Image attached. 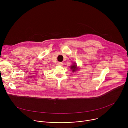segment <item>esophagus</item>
Instances as JSON below:
<instances>
[{"label": "esophagus", "mask_w": 128, "mask_h": 128, "mask_svg": "<svg viewBox=\"0 0 128 128\" xmlns=\"http://www.w3.org/2000/svg\"><path fill=\"white\" fill-rule=\"evenodd\" d=\"M57 65L59 66H62L63 65V63L62 62H58L57 63Z\"/></svg>", "instance_id": "esophagus-1"}]
</instances>
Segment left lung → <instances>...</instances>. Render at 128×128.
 <instances>
[{
	"label": "left lung",
	"instance_id": "left-lung-1",
	"mask_svg": "<svg viewBox=\"0 0 128 128\" xmlns=\"http://www.w3.org/2000/svg\"><path fill=\"white\" fill-rule=\"evenodd\" d=\"M70 68H71V69L72 70V72H74L78 70V67H77V65H76V63L74 64L73 65H72L71 66Z\"/></svg>",
	"mask_w": 128,
	"mask_h": 128
}]
</instances>
